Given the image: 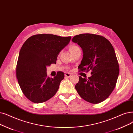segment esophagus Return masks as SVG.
<instances>
[{
    "instance_id": "obj_1",
    "label": "esophagus",
    "mask_w": 133,
    "mask_h": 133,
    "mask_svg": "<svg viewBox=\"0 0 133 133\" xmlns=\"http://www.w3.org/2000/svg\"><path fill=\"white\" fill-rule=\"evenodd\" d=\"M71 75H72V74H71L70 73L66 72V73H65V77H67V78H70L71 76Z\"/></svg>"
}]
</instances>
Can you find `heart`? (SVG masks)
Returning <instances> with one entry per match:
<instances>
[{"instance_id": "b5f03b06", "label": "heart", "mask_w": 133, "mask_h": 133, "mask_svg": "<svg viewBox=\"0 0 133 133\" xmlns=\"http://www.w3.org/2000/svg\"><path fill=\"white\" fill-rule=\"evenodd\" d=\"M78 48H79L78 47V46L73 45H71V47H70V51H73V50H76V49H78Z\"/></svg>"}]
</instances>
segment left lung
<instances>
[{"mask_svg": "<svg viewBox=\"0 0 133 133\" xmlns=\"http://www.w3.org/2000/svg\"><path fill=\"white\" fill-rule=\"evenodd\" d=\"M72 41L83 50V59L78 67L80 71L92 70L88 79L79 77L75 88L86 101L99 103L111 94L118 77L119 66L114 49L106 38L95 34H80Z\"/></svg>", "mask_w": 133, "mask_h": 133, "instance_id": "obj_1", "label": "left lung"}]
</instances>
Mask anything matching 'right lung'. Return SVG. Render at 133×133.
Segmentation results:
<instances>
[{"label":"right lung","instance_id":"right-lung-1","mask_svg":"<svg viewBox=\"0 0 133 133\" xmlns=\"http://www.w3.org/2000/svg\"><path fill=\"white\" fill-rule=\"evenodd\" d=\"M71 39V36L38 34L31 36L23 44L17 63L16 76L28 99L41 103L55 95L65 74L59 72L53 78L48 77L47 67L56 63L57 56Z\"/></svg>","mask_w":133,"mask_h":133}]
</instances>
